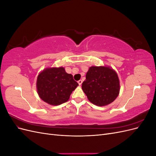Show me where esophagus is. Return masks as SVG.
<instances>
[{
	"label": "esophagus",
	"mask_w": 156,
	"mask_h": 156,
	"mask_svg": "<svg viewBox=\"0 0 156 156\" xmlns=\"http://www.w3.org/2000/svg\"><path fill=\"white\" fill-rule=\"evenodd\" d=\"M82 83H83V81H82V80H79V81H78V83H79V85H81V84H82Z\"/></svg>",
	"instance_id": "34e87169"
}]
</instances>
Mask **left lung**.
Here are the masks:
<instances>
[{
    "instance_id": "obj_1",
    "label": "left lung",
    "mask_w": 156,
    "mask_h": 156,
    "mask_svg": "<svg viewBox=\"0 0 156 156\" xmlns=\"http://www.w3.org/2000/svg\"><path fill=\"white\" fill-rule=\"evenodd\" d=\"M82 89L94 105H107L114 101L119 94V76L109 66H91L82 84Z\"/></svg>"
}]
</instances>
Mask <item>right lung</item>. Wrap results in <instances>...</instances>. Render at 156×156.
Here are the masks:
<instances>
[{"label":"right lung","instance_id":"right-lung-1","mask_svg":"<svg viewBox=\"0 0 156 156\" xmlns=\"http://www.w3.org/2000/svg\"><path fill=\"white\" fill-rule=\"evenodd\" d=\"M79 86L73 75L63 67L47 68L37 77L36 88L39 97L51 105L66 102L71 94Z\"/></svg>","mask_w":156,"mask_h":156}]
</instances>
